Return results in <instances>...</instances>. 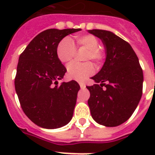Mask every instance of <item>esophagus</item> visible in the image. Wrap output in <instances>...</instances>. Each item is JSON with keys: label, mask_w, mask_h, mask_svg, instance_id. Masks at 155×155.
Returning a JSON list of instances; mask_svg holds the SVG:
<instances>
[{"label": "esophagus", "mask_w": 155, "mask_h": 155, "mask_svg": "<svg viewBox=\"0 0 155 155\" xmlns=\"http://www.w3.org/2000/svg\"><path fill=\"white\" fill-rule=\"evenodd\" d=\"M79 84H80L81 88H85V87H86V85H85V84L84 82H79Z\"/></svg>", "instance_id": "obj_1"}]
</instances>
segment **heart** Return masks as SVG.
<instances>
[{"mask_svg":"<svg viewBox=\"0 0 155 155\" xmlns=\"http://www.w3.org/2000/svg\"><path fill=\"white\" fill-rule=\"evenodd\" d=\"M78 47L87 49L84 60H92L96 64H99L104 57V51L100 48L99 40L92 35H78L75 37ZM75 53V45L69 38H64L58 42L56 48V54L58 60L63 63H69ZM94 71V67L91 62L78 63L74 62L68 67V76L71 80L83 81Z\"/></svg>","mask_w":155,"mask_h":155,"instance_id":"obj_1","label":"heart"}]
</instances>
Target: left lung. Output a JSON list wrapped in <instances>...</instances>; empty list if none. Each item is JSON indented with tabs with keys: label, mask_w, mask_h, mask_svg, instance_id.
I'll list each match as a JSON object with an SVG mask.
<instances>
[{
	"label": "left lung",
	"mask_w": 155,
	"mask_h": 155,
	"mask_svg": "<svg viewBox=\"0 0 155 155\" xmlns=\"http://www.w3.org/2000/svg\"><path fill=\"white\" fill-rule=\"evenodd\" d=\"M87 32L101 40L106 54L102 68L92 77L100 84L87 86L91 115L100 125L117 126L132 116L141 100L142 69L137 54L125 40L108 30Z\"/></svg>",
	"instance_id": "8db88e82"
}]
</instances>
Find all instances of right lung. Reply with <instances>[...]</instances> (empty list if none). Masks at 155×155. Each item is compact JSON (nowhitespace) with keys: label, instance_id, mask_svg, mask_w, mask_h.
<instances>
[{"label":"right lung","instance_id":"obj_1","mask_svg":"<svg viewBox=\"0 0 155 155\" xmlns=\"http://www.w3.org/2000/svg\"><path fill=\"white\" fill-rule=\"evenodd\" d=\"M80 29H49L29 43L18 59L15 90L23 112L35 125L58 129L70 122L80 87L75 80L62 83L67 69L56 48L67 35Z\"/></svg>","mask_w":155,"mask_h":155}]
</instances>
